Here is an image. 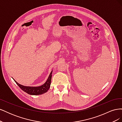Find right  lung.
I'll return each instance as SVG.
<instances>
[{"label": "right lung", "mask_w": 122, "mask_h": 122, "mask_svg": "<svg viewBox=\"0 0 122 122\" xmlns=\"http://www.w3.org/2000/svg\"><path fill=\"white\" fill-rule=\"evenodd\" d=\"M52 71L51 72L48 78L47 79V80L46 82L44 84L40 86H22V85L18 83L17 81H16L14 79V81H15L16 84L18 85L19 87L21 88L22 90H23L24 92H26L28 94L31 95H42L46 93L49 89L50 86V84L51 81V78H52Z\"/></svg>", "instance_id": "add662e5"}]
</instances>
